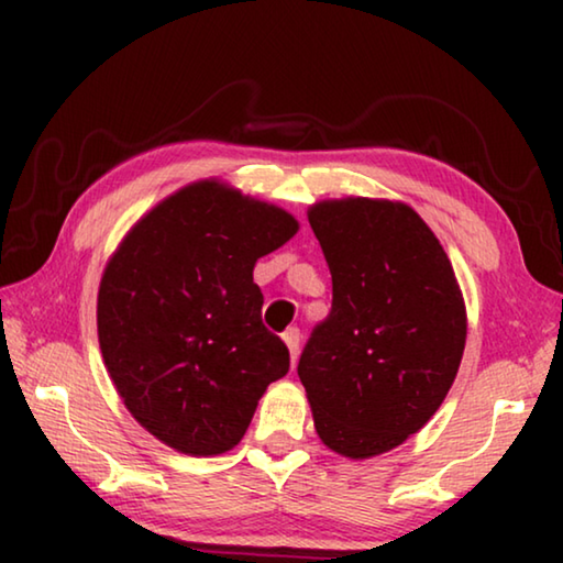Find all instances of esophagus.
<instances>
[{"instance_id": "esophagus-1", "label": "esophagus", "mask_w": 563, "mask_h": 563, "mask_svg": "<svg viewBox=\"0 0 563 563\" xmlns=\"http://www.w3.org/2000/svg\"><path fill=\"white\" fill-rule=\"evenodd\" d=\"M283 340H285V345H288V350H290V360H292V365H295V360H298V352H300V330L298 328H288L283 332Z\"/></svg>"}]
</instances>
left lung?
<instances>
[{"label": "left lung", "mask_w": 563, "mask_h": 563, "mask_svg": "<svg viewBox=\"0 0 563 563\" xmlns=\"http://www.w3.org/2000/svg\"><path fill=\"white\" fill-rule=\"evenodd\" d=\"M332 275L330 316L298 377L320 440L365 460L422 430L460 369L466 316L452 263L405 203L347 198L310 208Z\"/></svg>", "instance_id": "left-lung-1"}]
</instances>
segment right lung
Listing matches in <instances>:
<instances>
[{"mask_svg":"<svg viewBox=\"0 0 563 563\" xmlns=\"http://www.w3.org/2000/svg\"><path fill=\"white\" fill-rule=\"evenodd\" d=\"M298 231L290 213L213 180L133 225L103 271L99 345L123 405L174 450H233L265 387L290 369L263 325L253 265Z\"/></svg>","mask_w":563,"mask_h":563,"instance_id":"right-lung-1","label":"right lung"}]
</instances>
